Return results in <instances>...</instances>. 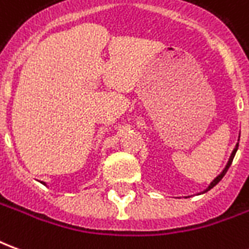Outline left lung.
Instances as JSON below:
<instances>
[{"instance_id":"left-lung-1","label":"left lung","mask_w":249,"mask_h":249,"mask_svg":"<svg viewBox=\"0 0 249 249\" xmlns=\"http://www.w3.org/2000/svg\"><path fill=\"white\" fill-rule=\"evenodd\" d=\"M239 139H240V136H239ZM237 148H239V142H237V144H236L235 148H233V151H232V153H231L230 159H228V162H227V165H225V167H224V169H223V171L220 172V175H217V176H216V178H214L213 180H212V181L209 183L208 187L205 188V189H204L203 192H200V195H201V193L208 192L209 189H212V188H213L214 185H216V184L219 183V181H220V180H221V178H224V175H225V173H227V171H228V168L231 167V164H232V161H233V157H235L236 152H237Z\"/></svg>"}]
</instances>
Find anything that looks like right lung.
<instances>
[{
  "mask_svg": "<svg viewBox=\"0 0 249 249\" xmlns=\"http://www.w3.org/2000/svg\"><path fill=\"white\" fill-rule=\"evenodd\" d=\"M41 183H42V181H41ZM42 184H44V185H46V184H45V183H42Z\"/></svg>",
  "mask_w": 249,
  "mask_h": 249,
  "instance_id": "right-lung-1",
  "label": "right lung"
}]
</instances>
